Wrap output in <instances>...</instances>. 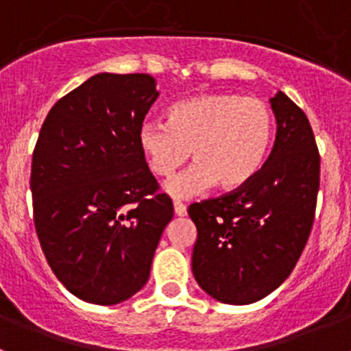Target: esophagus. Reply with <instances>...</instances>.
I'll list each match as a JSON object with an SVG mask.
<instances>
[{"mask_svg": "<svg viewBox=\"0 0 351 351\" xmlns=\"http://www.w3.org/2000/svg\"><path fill=\"white\" fill-rule=\"evenodd\" d=\"M173 213L176 216H186V206L181 202H173Z\"/></svg>", "mask_w": 351, "mask_h": 351, "instance_id": "34e87169", "label": "esophagus"}]
</instances>
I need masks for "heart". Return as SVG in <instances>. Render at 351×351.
I'll return each instance as SVG.
<instances>
[{"label":"heart","mask_w":351,"mask_h":351,"mask_svg":"<svg viewBox=\"0 0 351 351\" xmlns=\"http://www.w3.org/2000/svg\"><path fill=\"white\" fill-rule=\"evenodd\" d=\"M274 135L271 108L260 98L207 93L178 101L165 123H145L138 147L156 178H170L188 158L195 165L165 186L173 198H190L218 184L241 190L262 170Z\"/></svg>","instance_id":"1"}]
</instances>
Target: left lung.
Instances as JSON below:
<instances>
[{
    "mask_svg": "<svg viewBox=\"0 0 351 351\" xmlns=\"http://www.w3.org/2000/svg\"><path fill=\"white\" fill-rule=\"evenodd\" d=\"M274 147L241 190L191 204L197 226L191 269L225 304L256 302L287 280L311 234L320 188V154L302 108L283 91L271 98Z\"/></svg>",
    "mask_w": 351,
    "mask_h": 351,
    "instance_id": "1",
    "label": "left lung"
}]
</instances>
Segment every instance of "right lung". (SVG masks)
<instances>
[{
	"label": "right lung",
	"instance_id": "add662e5",
	"mask_svg": "<svg viewBox=\"0 0 351 351\" xmlns=\"http://www.w3.org/2000/svg\"><path fill=\"white\" fill-rule=\"evenodd\" d=\"M156 98L147 73H98L56 101L40 130L29 182L36 235L56 278L86 302L135 295L173 216L137 138Z\"/></svg>",
	"mask_w": 351,
	"mask_h": 351
}]
</instances>
